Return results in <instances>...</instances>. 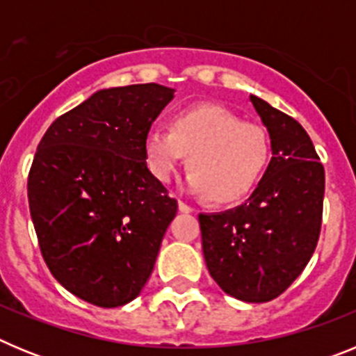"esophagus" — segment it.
I'll return each mask as SVG.
<instances>
[{
  "instance_id": "esophagus-1",
  "label": "esophagus",
  "mask_w": 356,
  "mask_h": 356,
  "mask_svg": "<svg viewBox=\"0 0 356 356\" xmlns=\"http://www.w3.org/2000/svg\"><path fill=\"white\" fill-rule=\"evenodd\" d=\"M178 207H180V212H184V213L194 212L193 207L188 205V203H185V201H181V200H180V203H178Z\"/></svg>"
}]
</instances>
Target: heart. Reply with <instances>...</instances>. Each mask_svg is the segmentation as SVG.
<instances>
[{"mask_svg": "<svg viewBox=\"0 0 356 356\" xmlns=\"http://www.w3.org/2000/svg\"><path fill=\"white\" fill-rule=\"evenodd\" d=\"M269 135L257 122L217 105L181 110L169 130L146 135L144 153L156 180L168 184L188 156V187L213 203H237L254 191L269 160Z\"/></svg>", "mask_w": 356, "mask_h": 356, "instance_id": "heart-1", "label": "heart"}]
</instances>
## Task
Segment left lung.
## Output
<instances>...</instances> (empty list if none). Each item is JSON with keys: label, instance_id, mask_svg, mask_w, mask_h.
Instances as JSON below:
<instances>
[{"label": "left lung", "instance_id": "8db88e82", "mask_svg": "<svg viewBox=\"0 0 356 356\" xmlns=\"http://www.w3.org/2000/svg\"><path fill=\"white\" fill-rule=\"evenodd\" d=\"M250 99L271 137L269 168L246 203L197 219L216 284L237 300L266 303L291 287L316 251L325 168L300 122L260 97Z\"/></svg>", "mask_w": 356, "mask_h": 356}]
</instances>
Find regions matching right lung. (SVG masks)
Returning <instances> with one entry per match:
<instances>
[{
  "instance_id": "right-lung-1",
  "label": "right lung",
  "mask_w": 356,
  "mask_h": 356,
  "mask_svg": "<svg viewBox=\"0 0 356 356\" xmlns=\"http://www.w3.org/2000/svg\"><path fill=\"white\" fill-rule=\"evenodd\" d=\"M172 89H105L51 122L28 172L42 259L80 300L114 308L149 278L178 201L151 175L144 140Z\"/></svg>"
}]
</instances>
